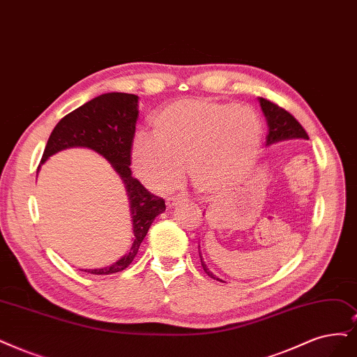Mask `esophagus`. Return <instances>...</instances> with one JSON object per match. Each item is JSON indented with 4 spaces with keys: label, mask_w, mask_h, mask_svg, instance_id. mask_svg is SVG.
Instances as JSON below:
<instances>
[{
    "label": "esophagus",
    "mask_w": 357,
    "mask_h": 357,
    "mask_svg": "<svg viewBox=\"0 0 357 357\" xmlns=\"http://www.w3.org/2000/svg\"><path fill=\"white\" fill-rule=\"evenodd\" d=\"M181 199H174V197H169V199L166 200V206L167 208H174L176 204H179Z\"/></svg>",
    "instance_id": "34e87169"
}]
</instances>
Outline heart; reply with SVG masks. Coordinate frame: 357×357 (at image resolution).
<instances>
[{
	"label": "heart",
	"instance_id": "obj_1",
	"mask_svg": "<svg viewBox=\"0 0 357 357\" xmlns=\"http://www.w3.org/2000/svg\"><path fill=\"white\" fill-rule=\"evenodd\" d=\"M263 128L245 105L213 100H178L151 119V138L137 137L130 162L137 176L154 191H167L185 163L192 187L219 194L238 181L260 150Z\"/></svg>",
	"mask_w": 357,
	"mask_h": 357
}]
</instances>
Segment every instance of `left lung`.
Masks as SVG:
<instances>
[{
    "label": "left lung",
    "mask_w": 357,
    "mask_h": 357,
    "mask_svg": "<svg viewBox=\"0 0 357 357\" xmlns=\"http://www.w3.org/2000/svg\"><path fill=\"white\" fill-rule=\"evenodd\" d=\"M259 102H260L263 114H265V117H266L268 128H269L268 129L269 134L266 137V145L285 141V139H309L306 130L303 129V126L296 121L294 116H291L287 110L281 109L280 105L271 102L266 98H259ZM200 260H202V266H203L204 272L210 276V278L223 282L212 271L207 268L202 253H200Z\"/></svg>",
    "instance_id": "left-lung-1"
}]
</instances>
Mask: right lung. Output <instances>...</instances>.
<instances>
[{
    "label": "right lung",
    "instance_id": "1",
    "mask_svg": "<svg viewBox=\"0 0 357 357\" xmlns=\"http://www.w3.org/2000/svg\"><path fill=\"white\" fill-rule=\"evenodd\" d=\"M137 119L138 96L125 92L101 94L61 119L52 129L41 158V165H44L52 154L61 150L89 149L104 157L123 182L129 200L134 243L129 252L113 265L101 269H85L88 273L110 275L126 269L135 259L153 220L166 210L163 199L145 190L142 183L132 176L129 167L130 145Z\"/></svg>",
    "mask_w": 357,
    "mask_h": 357
}]
</instances>
